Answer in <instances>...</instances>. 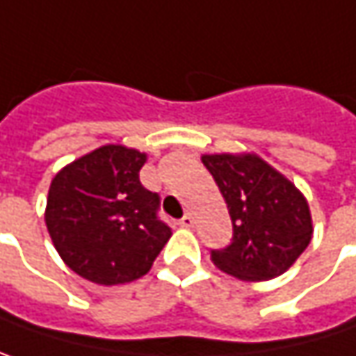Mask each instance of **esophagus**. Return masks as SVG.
<instances>
[{
    "instance_id": "obj_1",
    "label": "esophagus",
    "mask_w": 356,
    "mask_h": 356,
    "mask_svg": "<svg viewBox=\"0 0 356 356\" xmlns=\"http://www.w3.org/2000/svg\"><path fill=\"white\" fill-rule=\"evenodd\" d=\"M181 226H183V228H193V216H191V213H185V216L181 218Z\"/></svg>"
}]
</instances>
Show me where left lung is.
<instances>
[{"label":"left lung","instance_id":"1","mask_svg":"<svg viewBox=\"0 0 356 356\" xmlns=\"http://www.w3.org/2000/svg\"><path fill=\"white\" fill-rule=\"evenodd\" d=\"M232 218L234 236L211 263L241 281L283 275L314 234L306 195L254 152L202 154Z\"/></svg>","mask_w":356,"mask_h":356}]
</instances>
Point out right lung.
Instances as JSON below:
<instances>
[{
  "label": "right lung",
  "instance_id": "add662e5",
  "mask_svg": "<svg viewBox=\"0 0 356 356\" xmlns=\"http://www.w3.org/2000/svg\"><path fill=\"white\" fill-rule=\"evenodd\" d=\"M146 152L104 145L50 181L44 222L65 265L97 285H124L150 271L171 238L156 218L159 195L140 183Z\"/></svg>",
  "mask_w": 356,
  "mask_h": 356
}]
</instances>
